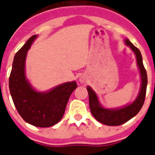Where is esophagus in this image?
<instances>
[{"label": "esophagus", "mask_w": 155, "mask_h": 155, "mask_svg": "<svg viewBox=\"0 0 155 155\" xmlns=\"http://www.w3.org/2000/svg\"><path fill=\"white\" fill-rule=\"evenodd\" d=\"M80 82L81 84H84L85 83V78L84 77H81L80 78Z\"/></svg>", "instance_id": "obj_1"}]
</instances>
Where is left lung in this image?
Returning <instances> with one entry per match:
<instances>
[{
	"label": "left lung",
	"mask_w": 155,
	"mask_h": 155,
	"mask_svg": "<svg viewBox=\"0 0 155 155\" xmlns=\"http://www.w3.org/2000/svg\"><path fill=\"white\" fill-rule=\"evenodd\" d=\"M125 42H126V45L130 47L131 49L135 53L137 64H138L140 74H141V89L135 101H133L132 104L121 107V108L106 109L101 105L99 102L98 97L96 93L93 91L92 88L90 87H87L88 95H89V104L91 113L98 122L107 126H120L126 123L127 121L138 114L145 102L148 78H147L146 70L142 62L141 54L139 49L136 48L129 39H125Z\"/></svg>",
	"instance_id": "8db88e82"
}]
</instances>
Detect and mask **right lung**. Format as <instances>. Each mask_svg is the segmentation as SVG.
<instances>
[{
  "mask_svg": "<svg viewBox=\"0 0 155 155\" xmlns=\"http://www.w3.org/2000/svg\"><path fill=\"white\" fill-rule=\"evenodd\" d=\"M37 35L31 36L16 53L9 78V88L17 112L26 123L36 126L50 127L64 116L71 94L78 87L75 81L66 82L47 92L32 88L25 74L27 51Z\"/></svg>",
  "mask_w": 155,
  "mask_h": 155,
  "instance_id": "1",
  "label": "right lung"
}]
</instances>
